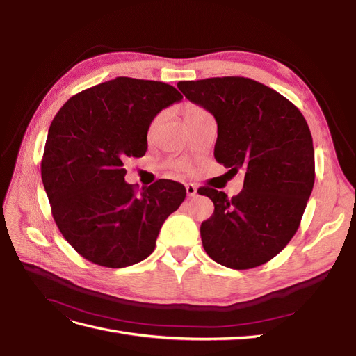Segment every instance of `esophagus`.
Listing matches in <instances>:
<instances>
[{
  "label": "esophagus",
  "mask_w": 356,
  "mask_h": 356,
  "mask_svg": "<svg viewBox=\"0 0 356 356\" xmlns=\"http://www.w3.org/2000/svg\"><path fill=\"white\" fill-rule=\"evenodd\" d=\"M186 191L188 197H195L197 195V187L195 184H187L186 186Z\"/></svg>",
  "instance_id": "34e87169"
}]
</instances>
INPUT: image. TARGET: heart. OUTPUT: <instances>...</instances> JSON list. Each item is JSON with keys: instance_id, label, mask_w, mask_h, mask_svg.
<instances>
[{"instance_id": "heart-1", "label": "heart", "mask_w": 356, "mask_h": 356, "mask_svg": "<svg viewBox=\"0 0 356 356\" xmlns=\"http://www.w3.org/2000/svg\"><path fill=\"white\" fill-rule=\"evenodd\" d=\"M207 111H204L202 106H199V105H193V104H188L186 108H184V118L187 120V118H191V117H196V115H200V114H204ZM160 118H161V115H157L154 120H153V123H152V126H149V132L153 131V129L157 126V123L160 122Z\"/></svg>"}]
</instances>
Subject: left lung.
<instances>
[{"instance_id":"1","label":"left lung","mask_w":356,"mask_h":356,"mask_svg":"<svg viewBox=\"0 0 356 356\" xmlns=\"http://www.w3.org/2000/svg\"><path fill=\"white\" fill-rule=\"evenodd\" d=\"M178 89L215 117V160L245 174L243 190L232 199L197 190L215 207L200 225L204 251L236 270L261 266L293 239L314 188L315 152L305 117L281 93L245 77L179 81Z\"/></svg>"}]
</instances>
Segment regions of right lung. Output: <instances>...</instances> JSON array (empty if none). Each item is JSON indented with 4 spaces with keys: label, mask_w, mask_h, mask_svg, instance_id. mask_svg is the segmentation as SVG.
Returning a JSON list of instances; mask_svg holds the SVG:
<instances>
[{
    "label": "right lung",
    "mask_w": 356,
    "mask_h": 356,
    "mask_svg": "<svg viewBox=\"0 0 356 356\" xmlns=\"http://www.w3.org/2000/svg\"><path fill=\"white\" fill-rule=\"evenodd\" d=\"M181 99L170 84L117 77L74 95L53 118L42 186L62 236L86 260L111 268L145 260L184 202L186 187L170 179L136 195L123 168L145 154L154 117Z\"/></svg>",
    "instance_id": "1"
}]
</instances>
